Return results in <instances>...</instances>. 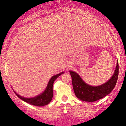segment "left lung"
<instances>
[{
    "instance_id": "obj_1",
    "label": "left lung",
    "mask_w": 126,
    "mask_h": 126,
    "mask_svg": "<svg viewBox=\"0 0 126 126\" xmlns=\"http://www.w3.org/2000/svg\"><path fill=\"white\" fill-rule=\"evenodd\" d=\"M69 72L76 97L82 101L94 102L108 95L114 88L118 78L119 63L118 62L116 69L111 78L106 83L97 87H93L86 84L76 72L72 70H70Z\"/></svg>"
}]
</instances>
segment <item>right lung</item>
Wrapping results in <instances>:
<instances>
[{"mask_svg": "<svg viewBox=\"0 0 126 126\" xmlns=\"http://www.w3.org/2000/svg\"><path fill=\"white\" fill-rule=\"evenodd\" d=\"M63 73H64V72H61V73L57 74V75L53 76L50 79V80H49L47 85V87H46V88L44 92L42 93L41 94H39L38 96H35V97L32 98H25L22 97L21 96L19 95L18 94H17L14 91L15 94H16V96H18L19 98H20V99H22V100L29 103V104L38 107L45 106V105L48 104L50 102L51 99H52L53 98V85L55 80Z\"/></svg>", "mask_w": 126, "mask_h": 126, "instance_id": "add662e5", "label": "right lung"}]
</instances>
